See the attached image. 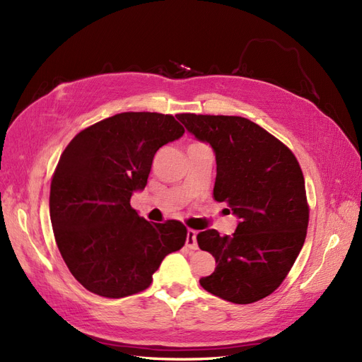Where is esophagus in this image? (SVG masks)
I'll return each instance as SVG.
<instances>
[{
	"label": "esophagus",
	"mask_w": 362,
	"mask_h": 362,
	"mask_svg": "<svg viewBox=\"0 0 362 362\" xmlns=\"http://www.w3.org/2000/svg\"><path fill=\"white\" fill-rule=\"evenodd\" d=\"M185 246H187L190 250L198 249V242H196V231H193V229H189V231H187V238H185Z\"/></svg>",
	"instance_id": "34e87169"
}]
</instances>
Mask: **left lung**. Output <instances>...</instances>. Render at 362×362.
<instances>
[{
  "label": "left lung",
  "instance_id": "left-lung-1",
  "mask_svg": "<svg viewBox=\"0 0 362 362\" xmlns=\"http://www.w3.org/2000/svg\"><path fill=\"white\" fill-rule=\"evenodd\" d=\"M190 134L211 146L214 199L238 218L235 233L205 229L196 240L216 269L201 286L233 303L275 291L298 258L308 228L305 180L293 152L264 128L240 116L178 115Z\"/></svg>",
  "mask_w": 362,
  "mask_h": 362
}]
</instances>
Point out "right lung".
<instances>
[{
  "label": "right lung",
  "instance_id": "right-lung-1",
  "mask_svg": "<svg viewBox=\"0 0 362 362\" xmlns=\"http://www.w3.org/2000/svg\"><path fill=\"white\" fill-rule=\"evenodd\" d=\"M182 134L170 115L128 112L83 129L63 151L49 216L60 254L84 288L112 299L144 291L164 257L184 246L181 222L151 223L129 205L156 152Z\"/></svg>",
  "mask_w": 362,
  "mask_h": 362
}]
</instances>
